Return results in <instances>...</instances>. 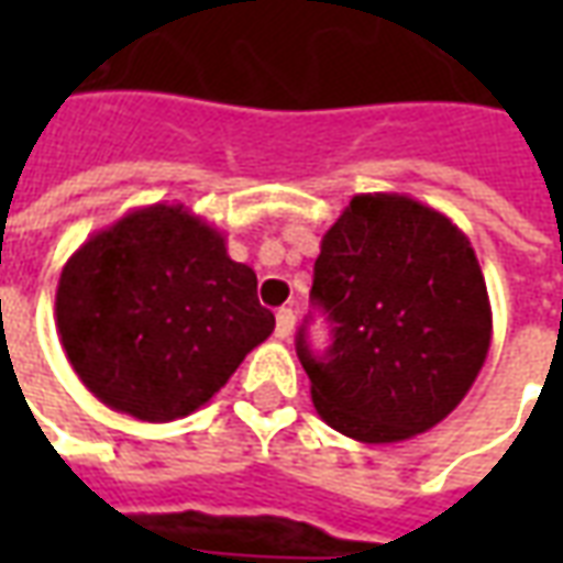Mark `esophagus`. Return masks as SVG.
I'll return each instance as SVG.
<instances>
[{"mask_svg": "<svg viewBox=\"0 0 563 563\" xmlns=\"http://www.w3.org/2000/svg\"><path fill=\"white\" fill-rule=\"evenodd\" d=\"M292 331H295V313L289 310V307H280V310H277V338H280V341H289V338H292Z\"/></svg>", "mask_w": 563, "mask_h": 563, "instance_id": "esophagus-1", "label": "esophagus"}]
</instances>
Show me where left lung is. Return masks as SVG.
Wrapping results in <instances>:
<instances>
[{
  "label": "left lung",
  "mask_w": 563,
  "mask_h": 563,
  "mask_svg": "<svg viewBox=\"0 0 563 563\" xmlns=\"http://www.w3.org/2000/svg\"><path fill=\"white\" fill-rule=\"evenodd\" d=\"M313 305L331 325L298 358L322 422L362 443H398L443 422L492 343V305L467 234L398 192L353 196L322 234Z\"/></svg>",
  "instance_id": "1"
}]
</instances>
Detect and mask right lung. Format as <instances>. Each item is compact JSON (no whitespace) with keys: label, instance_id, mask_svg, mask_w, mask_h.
<instances>
[{"label":"right lung","instance_id":"add662e5","mask_svg":"<svg viewBox=\"0 0 563 563\" xmlns=\"http://www.w3.org/2000/svg\"><path fill=\"white\" fill-rule=\"evenodd\" d=\"M56 329L80 383L117 413H196L274 331L256 271L184 205L129 210L71 253Z\"/></svg>","mask_w":563,"mask_h":563}]
</instances>
